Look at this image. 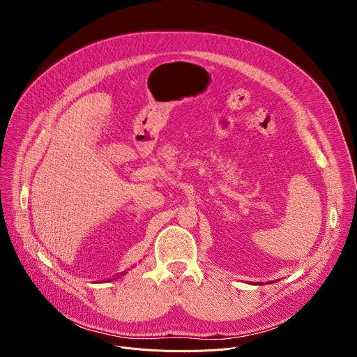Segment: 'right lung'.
<instances>
[{
  "label": "right lung",
  "instance_id": "1",
  "mask_svg": "<svg viewBox=\"0 0 357 357\" xmlns=\"http://www.w3.org/2000/svg\"><path fill=\"white\" fill-rule=\"evenodd\" d=\"M124 274H126V271H124V273H121V275H124ZM116 278H117V277H114V280H116ZM109 281H112V280H109Z\"/></svg>",
  "mask_w": 357,
  "mask_h": 357
}]
</instances>
